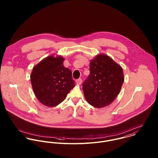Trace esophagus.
Returning <instances> with one entry per match:
<instances>
[{
	"instance_id": "esophagus-1",
	"label": "esophagus",
	"mask_w": 158,
	"mask_h": 158,
	"mask_svg": "<svg viewBox=\"0 0 158 158\" xmlns=\"http://www.w3.org/2000/svg\"><path fill=\"white\" fill-rule=\"evenodd\" d=\"M75 82H76V83H77L78 85H81V78H78V79H77V80H75Z\"/></svg>"
}]
</instances>
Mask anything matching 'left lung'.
Listing matches in <instances>:
<instances>
[{"instance_id": "1", "label": "left lung", "mask_w": 158, "mask_h": 158, "mask_svg": "<svg viewBox=\"0 0 158 158\" xmlns=\"http://www.w3.org/2000/svg\"><path fill=\"white\" fill-rule=\"evenodd\" d=\"M90 74L83 84L87 102L102 108L110 105L119 94L124 81L122 67L105 54L90 60Z\"/></svg>"}]
</instances>
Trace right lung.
I'll use <instances>...</instances> for the list:
<instances>
[{
	"mask_svg": "<svg viewBox=\"0 0 158 158\" xmlns=\"http://www.w3.org/2000/svg\"><path fill=\"white\" fill-rule=\"evenodd\" d=\"M64 58L50 55L35 66L30 80L36 97L44 105L54 107L63 102L75 85L71 70L63 65Z\"/></svg>",
	"mask_w": 158,
	"mask_h": 158,
	"instance_id": "obj_1",
	"label": "right lung"
}]
</instances>
